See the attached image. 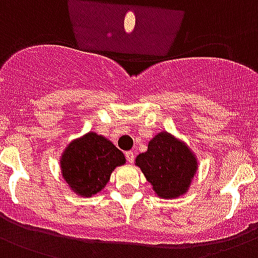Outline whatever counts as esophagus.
Segmentation results:
<instances>
[{
	"instance_id": "esophagus-1",
	"label": "esophagus",
	"mask_w": 258,
	"mask_h": 258,
	"mask_svg": "<svg viewBox=\"0 0 258 258\" xmlns=\"http://www.w3.org/2000/svg\"><path fill=\"white\" fill-rule=\"evenodd\" d=\"M125 156H126V160H127V162H133L135 161V153H133V152H132V150H129V152H126V153H125Z\"/></svg>"
}]
</instances>
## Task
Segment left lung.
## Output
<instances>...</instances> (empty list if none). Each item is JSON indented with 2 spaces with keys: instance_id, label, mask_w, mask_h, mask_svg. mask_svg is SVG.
Returning a JSON list of instances; mask_svg holds the SVG:
<instances>
[{
  "instance_id": "obj_1",
  "label": "left lung",
  "mask_w": 258,
  "mask_h": 258,
  "mask_svg": "<svg viewBox=\"0 0 258 258\" xmlns=\"http://www.w3.org/2000/svg\"><path fill=\"white\" fill-rule=\"evenodd\" d=\"M154 195L160 199H177L187 193L196 173L199 158L190 146L176 136L162 131L148 144V150L136 157Z\"/></svg>"
}]
</instances>
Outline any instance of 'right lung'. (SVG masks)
Segmentation results:
<instances>
[{
  "label": "right lung",
  "instance_id": "right-lung-1",
  "mask_svg": "<svg viewBox=\"0 0 258 258\" xmlns=\"http://www.w3.org/2000/svg\"><path fill=\"white\" fill-rule=\"evenodd\" d=\"M125 162L123 153L110 140L90 131L68 144L59 168L69 189L88 199L102 190L113 170Z\"/></svg>",
  "mask_w": 258,
  "mask_h": 258
}]
</instances>
